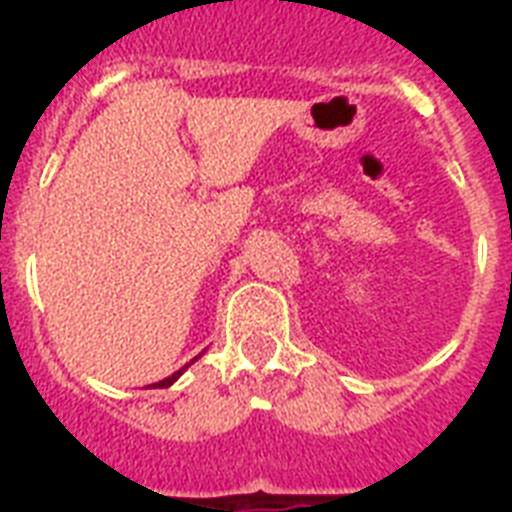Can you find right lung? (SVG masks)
<instances>
[{
    "label": "right lung",
    "instance_id": "add662e5",
    "mask_svg": "<svg viewBox=\"0 0 512 512\" xmlns=\"http://www.w3.org/2000/svg\"><path fill=\"white\" fill-rule=\"evenodd\" d=\"M183 369H185V366H183ZM183 369H180V372H175V374H172V377H167V380H162V382H156L154 388H167V385H172V382H175V380H177V377H180V374H183Z\"/></svg>",
    "mask_w": 512,
    "mask_h": 512
}]
</instances>
